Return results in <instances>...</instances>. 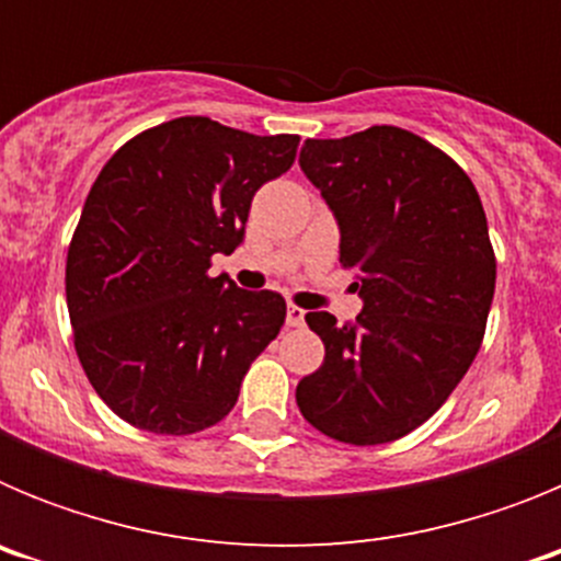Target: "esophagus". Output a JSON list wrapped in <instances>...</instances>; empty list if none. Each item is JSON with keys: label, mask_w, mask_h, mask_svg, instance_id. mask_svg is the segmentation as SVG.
Instances as JSON below:
<instances>
[{"label": "esophagus", "mask_w": 561, "mask_h": 561, "mask_svg": "<svg viewBox=\"0 0 561 561\" xmlns=\"http://www.w3.org/2000/svg\"><path fill=\"white\" fill-rule=\"evenodd\" d=\"M304 323H306V311L295 304L286 306V325H291V329H300Z\"/></svg>", "instance_id": "34e87169"}]
</instances>
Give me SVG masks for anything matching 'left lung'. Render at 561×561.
Returning a JSON list of instances; mask_svg holds the SVG:
<instances>
[{
    "label": "left lung",
    "instance_id": "left-lung-1",
    "mask_svg": "<svg viewBox=\"0 0 561 561\" xmlns=\"http://www.w3.org/2000/svg\"><path fill=\"white\" fill-rule=\"evenodd\" d=\"M300 168L340 221V264L365 309L342 325L306 314L325 359L297 385V408L342 444L404 438L483 342L497 257L480 196L449 153L399 126L306 140Z\"/></svg>",
    "mask_w": 561,
    "mask_h": 561
}]
</instances>
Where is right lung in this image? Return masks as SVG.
Segmentation results:
<instances>
[{
	"label": "right lung",
	"mask_w": 561,
	"mask_h": 561,
	"mask_svg": "<svg viewBox=\"0 0 561 561\" xmlns=\"http://www.w3.org/2000/svg\"><path fill=\"white\" fill-rule=\"evenodd\" d=\"M297 134L257 137L210 117L146 128L112 153L67 250V309L89 385L153 435H193L238 401L286 300L213 277L264 182L295 165Z\"/></svg>",
	"instance_id": "1"
}]
</instances>
